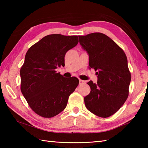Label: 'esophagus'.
<instances>
[{
  "instance_id": "esophagus-1",
  "label": "esophagus",
  "mask_w": 148,
  "mask_h": 148,
  "mask_svg": "<svg viewBox=\"0 0 148 148\" xmlns=\"http://www.w3.org/2000/svg\"><path fill=\"white\" fill-rule=\"evenodd\" d=\"M85 83V82L84 80H82V79H79V85H82V84H84Z\"/></svg>"
}]
</instances>
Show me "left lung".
I'll list each match as a JSON object with an SVG mask.
<instances>
[{
  "label": "left lung",
  "mask_w": 148,
  "mask_h": 148,
  "mask_svg": "<svg viewBox=\"0 0 148 148\" xmlns=\"http://www.w3.org/2000/svg\"><path fill=\"white\" fill-rule=\"evenodd\" d=\"M79 40L89 56V68L94 69L98 75L97 83H87L91 92L84 97L85 104L97 116H111L129 96L131 74L126 55L116 42L101 32L79 36Z\"/></svg>",
  "instance_id": "obj_1"
}]
</instances>
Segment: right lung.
Wrapping results in <instances>:
<instances>
[{
    "label": "right lung",
    "instance_id": "1",
    "mask_svg": "<svg viewBox=\"0 0 148 148\" xmlns=\"http://www.w3.org/2000/svg\"><path fill=\"white\" fill-rule=\"evenodd\" d=\"M77 43V36L49 34L27 51L20 70L21 91L39 116L49 118L61 113L78 86L77 77H64L56 71L64 64L66 52Z\"/></svg>",
    "mask_w": 148,
    "mask_h": 148
}]
</instances>
